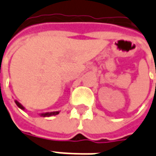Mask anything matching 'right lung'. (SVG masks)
<instances>
[{"label": "right lung", "mask_w": 156, "mask_h": 156, "mask_svg": "<svg viewBox=\"0 0 156 156\" xmlns=\"http://www.w3.org/2000/svg\"><path fill=\"white\" fill-rule=\"evenodd\" d=\"M14 102H15L16 105H17V106L19 107L20 109H21V110H26L24 106L21 105L20 103H19V102H18L17 100H14ZM58 113H59V111H52V112H46V113H41V114H40V115H41V116H43V117H48V116H51V115H58Z\"/></svg>", "instance_id": "add662e5"}]
</instances>
